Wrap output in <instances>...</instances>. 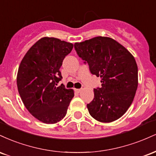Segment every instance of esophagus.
<instances>
[{
    "mask_svg": "<svg viewBox=\"0 0 156 156\" xmlns=\"http://www.w3.org/2000/svg\"><path fill=\"white\" fill-rule=\"evenodd\" d=\"M75 92L77 93H80L81 92V89H75Z\"/></svg>",
    "mask_w": 156,
    "mask_h": 156,
    "instance_id": "1",
    "label": "esophagus"
}]
</instances>
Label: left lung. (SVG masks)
<instances>
[{
	"label": "left lung",
	"instance_id": "left-lung-1",
	"mask_svg": "<svg viewBox=\"0 0 156 156\" xmlns=\"http://www.w3.org/2000/svg\"><path fill=\"white\" fill-rule=\"evenodd\" d=\"M74 47L84 63H88L91 73L101 78V87L94 89V99L87 104L89 114L101 122L117 120L130 106L136 92L135 58L110 37H94L76 42Z\"/></svg>",
	"mask_w": 156,
	"mask_h": 156
}]
</instances>
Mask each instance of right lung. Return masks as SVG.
Segmentation results:
<instances>
[{
    "label": "right lung",
    "mask_w": 156,
    "mask_h": 156,
    "mask_svg": "<svg viewBox=\"0 0 156 156\" xmlns=\"http://www.w3.org/2000/svg\"><path fill=\"white\" fill-rule=\"evenodd\" d=\"M73 44L54 37H43L28 50L21 61L17 89L27 110L36 119L54 124L65 117L74 91L63 84L59 69Z\"/></svg>",
    "instance_id": "1"
}]
</instances>
